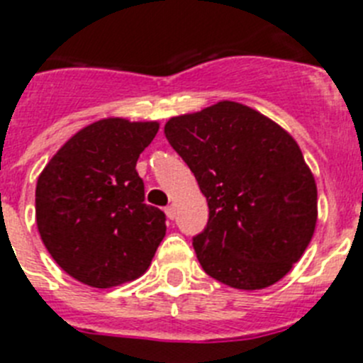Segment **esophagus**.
<instances>
[{
  "mask_svg": "<svg viewBox=\"0 0 363 363\" xmlns=\"http://www.w3.org/2000/svg\"><path fill=\"white\" fill-rule=\"evenodd\" d=\"M164 212H166V216H168L169 219H173V217H175V206H173V204H169V206H166V210H164Z\"/></svg>",
  "mask_w": 363,
  "mask_h": 363,
  "instance_id": "esophagus-1",
  "label": "esophagus"
}]
</instances>
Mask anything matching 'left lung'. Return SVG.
I'll use <instances>...</instances> for the list:
<instances>
[{"mask_svg":"<svg viewBox=\"0 0 363 363\" xmlns=\"http://www.w3.org/2000/svg\"><path fill=\"white\" fill-rule=\"evenodd\" d=\"M164 135L208 201L194 248L208 276L241 291L279 281L303 256L318 190L294 138L248 106L217 102L173 116Z\"/></svg>","mask_w":363,"mask_h":363,"instance_id":"left-lung-1","label":"left lung"}]
</instances>
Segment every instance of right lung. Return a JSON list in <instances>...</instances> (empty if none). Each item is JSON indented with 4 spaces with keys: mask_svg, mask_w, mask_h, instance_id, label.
Returning <instances> with one entry per match:
<instances>
[{
    "mask_svg": "<svg viewBox=\"0 0 363 363\" xmlns=\"http://www.w3.org/2000/svg\"><path fill=\"white\" fill-rule=\"evenodd\" d=\"M157 131V122H94L69 138L38 177V232L52 259L78 281L109 289L151 264L166 216L144 203L135 166Z\"/></svg>",
    "mask_w": 363,
    "mask_h": 363,
    "instance_id": "add662e5",
    "label": "right lung"
}]
</instances>
